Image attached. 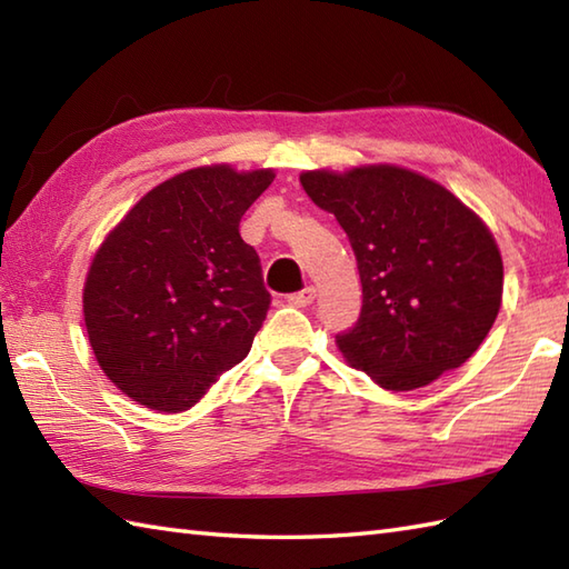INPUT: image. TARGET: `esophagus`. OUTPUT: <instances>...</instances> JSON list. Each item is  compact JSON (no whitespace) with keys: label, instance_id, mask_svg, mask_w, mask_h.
Wrapping results in <instances>:
<instances>
[{"label":"esophagus","instance_id":"1","mask_svg":"<svg viewBox=\"0 0 569 569\" xmlns=\"http://www.w3.org/2000/svg\"><path fill=\"white\" fill-rule=\"evenodd\" d=\"M312 300H316V288H312V286L303 288V291L288 296V303L296 306V308H306V306L312 303Z\"/></svg>","mask_w":569,"mask_h":569}]
</instances>
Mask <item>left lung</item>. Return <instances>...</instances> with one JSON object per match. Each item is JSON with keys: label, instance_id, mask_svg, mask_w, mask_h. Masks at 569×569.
<instances>
[{"label": "left lung", "instance_id": "8db88e82", "mask_svg": "<svg viewBox=\"0 0 569 569\" xmlns=\"http://www.w3.org/2000/svg\"><path fill=\"white\" fill-rule=\"evenodd\" d=\"M300 186L352 244L361 312L337 347L389 391L462 367L499 316L503 263L487 224L450 190L398 166L310 171Z\"/></svg>", "mask_w": 569, "mask_h": 569}]
</instances>
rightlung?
<instances>
[{
  "label": "right lung",
  "instance_id": "1",
  "mask_svg": "<svg viewBox=\"0 0 569 569\" xmlns=\"http://www.w3.org/2000/svg\"><path fill=\"white\" fill-rule=\"evenodd\" d=\"M271 180L192 168L147 192L94 253L82 293L90 345L137 403L188 410L249 355L271 296L239 222Z\"/></svg>",
  "mask_w": 569,
  "mask_h": 569
}]
</instances>
